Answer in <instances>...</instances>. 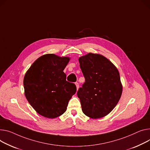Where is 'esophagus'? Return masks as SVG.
I'll return each mask as SVG.
<instances>
[{
    "label": "esophagus",
    "instance_id": "1",
    "mask_svg": "<svg viewBox=\"0 0 150 150\" xmlns=\"http://www.w3.org/2000/svg\"><path fill=\"white\" fill-rule=\"evenodd\" d=\"M75 85H76V89H77V90H78V88H79V83L76 82V83H75Z\"/></svg>",
    "mask_w": 150,
    "mask_h": 150
}]
</instances>
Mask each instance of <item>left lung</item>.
<instances>
[{"instance_id":"obj_1","label":"left lung","mask_w":150,"mask_h":150,"mask_svg":"<svg viewBox=\"0 0 150 150\" xmlns=\"http://www.w3.org/2000/svg\"><path fill=\"white\" fill-rule=\"evenodd\" d=\"M85 82L77 92L83 112L98 119L110 112L120 99L122 86L116 67L107 58L89 53L79 58Z\"/></svg>"}]
</instances>
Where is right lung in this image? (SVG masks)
<instances>
[{"mask_svg": "<svg viewBox=\"0 0 150 150\" xmlns=\"http://www.w3.org/2000/svg\"><path fill=\"white\" fill-rule=\"evenodd\" d=\"M68 57L46 54L31 65L23 80L25 96L40 115L55 118L66 110L68 103L76 93L74 83L66 81L63 72Z\"/></svg>", "mask_w": 150, "mask_h": 150, "instance_id": "1", "label": "right lung"}]
</instances>
